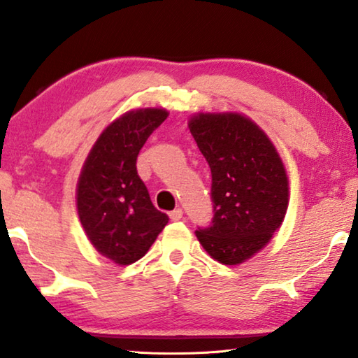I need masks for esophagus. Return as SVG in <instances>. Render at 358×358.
<instances>
[{
	"instance_id": "34e87169",
	"label": "esophagus",
	"mask_w": 358,
	"mask_h": 358,
	"mask_svg": "<svg viewBox=\"0 0 358 358\" xmlns=\"http://www.w3.org/2000/svg\"><path fill=\"white\" fill-rule=\"evenodd\" d=\"M169 216H171L172 221H180L181 217H183V211H181L180 208H177V210L171 211V213H169Z\"/></svg>"
}]
</instances>
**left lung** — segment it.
I'll return each instance as SVG.
<instances>
[{
  "label": "left lung",
  "instance_id": "8db88e82",
  "mask_svg": "<svg viewBox=\"0 0 358 358\" xmlns=\"http://www.w3.org/2000/svg\"><path fill=\"white\" fill-rule=\"evenodd\" d=\"M189 131L211 171L213 220L197 238L217 262H245L286 216V169L265 132L240 113L194 115Z\"/></svg>",
  "mask_w": 358,
  "mask_h": 358
}]
</instances>
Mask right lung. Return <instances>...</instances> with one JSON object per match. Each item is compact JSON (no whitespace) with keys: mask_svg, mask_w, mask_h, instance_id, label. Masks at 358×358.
Here are the masks:
<instances>
[{"mask_svg":"<svg viewBox=\"0 0 358 358\" xmlns=\"http://www.w3.org/2000/svg\"><path fill=\"white\" fill-rule=\"evenodd\" d=\"M164 108H138L102 131L77 183V211L88 240L118 265L143 257L169 216L156 210L137 173L138 151L167 118Z\"/></svg>","mask_w":358,"mask_h":358,"instance_id":"1","label":"right lung"}]
</instances>
